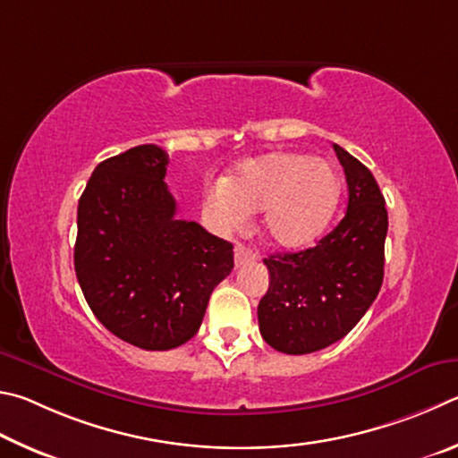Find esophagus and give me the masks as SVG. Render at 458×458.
Instances as JSON below:
<instances>
[{
    "label": "esophagus",
    "mask_w": 458,
    "mask_h": 458,
    "mask_svg": "<svg viewBox=\"0 0 458 458\" xmlns=\"http://www.w3.org/2000/svg\"><path fill=\"white\" fill-rule=\"evenodd\" d=\"M255 261V251L250 250V247L245 245H237L235 247V266L242 267V266H247V263Z\"/></svg>",
    "instance_id": "1"
}]
</instances>
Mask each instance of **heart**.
<instances>
[{
    "label": "heart",
    "instance_id": "1",
    "mask_svg": "<svg viewBox=\"0 0 458 458\" xmlns=\"http://www.w3.org/2000/svg\"><path fill=\"white\" fill-rule=\"evenodd\" d=\"M342 195L335 168L300 152H269L239 165L225 181L205 189L203 216L219 233L242 229L263 213L261 229L282 250L316 243L332 223Z\"/></svg>",
    "mask_w": 458,
    "mask_h": 458
}]
</instances>
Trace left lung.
I'll return each mask as SVG.
<instances>
[{"label":"left lung","mask_w":458,"mask_h":458,"mask_svg":"<svg viewBox=\"0 0 458 458\" xmlns=\"http://www.w3.org/2000/svg\"><path fill=\"white\" fill-rule=\"evenodd\" d=\"M346 173L348 208L316 247L263 259L269 290L258 308L259 332L284 354H311L342 340L372 306L384 279L388 213L378 182L334 144Z\"/></svg>","instance_id":"left-lung-1"}]
</instances>
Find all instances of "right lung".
I'll list each match as a JSON object with an SVG mask.
<instances>
[{
	"label": "right lung",
	"mask_w": 458,
	"mask_h": 458,
	"mask_svg": "<svg viewBox=\"0 0 458 458\" xmlns=\"http://www.w3.org/2000/svg\"><path fill=\"white\" fill-rule=\"evenodd\" d=\"M166 165L157 144L128 148L94 168L78 203L84 298L108 332L142 350L189 342L233 269V245L174 216Z\"/></svg>",
	"instance_id": "obj_1"
}]
</instances>
